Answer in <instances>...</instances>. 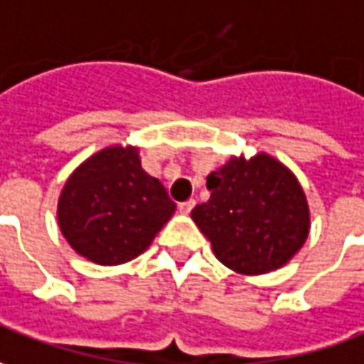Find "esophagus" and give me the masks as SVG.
<instances>
[{
	"label": "esophagus",
	"instance_id": "34e87169",
	"mask_svg": "<svg viewBox=\"0 0 364 364\" xmlns=\"http://www.w3.org/2000/svg\"><path fill=\"white\" fill-rule=\"evenodd\" d=\"M194 206H196V202H194V200H186V202H182V204L178 206V210H180V214H190Z\"/></svg>",
	"mask_w": 364,
	"mask_h": 364
}]
</instances>
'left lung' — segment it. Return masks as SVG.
Masks as SVG:
<instances>
[{
    "instance_id": "left-lung-1",
    "label": "left lung",
    "mask_w": 364,
    "mask_h": 364,
    "mask_svg": "<svg viewBox=\"0 0 364 364\" xmlns=\"http://www.w3.org/2000/svg\"><path fill=\"white\" fill-rule=\"evenodd\" d=\"M206 186L210 200L192 210V220L232 272H275L303 247L311 230L307 196L277 158L267 152L232 156L208 176Z\"/></svg>"
}]
</instances>
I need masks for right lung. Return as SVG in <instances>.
<instances>
[{
	"mask_svg": "<svg viewBox=\"0 0 364 364\" xmlns=\"http://www.w3.org/2000/svg\"><path fill=\"white\" fill-rule=\"evenodd\" d=\"M174 212L166 188L144 172L130 144H110L81 162L57 202L63 237L97 265L139 257Z\"/></svg>",
	"mask_w": 364,
	"mask_h": 364,
	"instance_id": "add662e5",
	"label": "right lung"
}]
</instances>
